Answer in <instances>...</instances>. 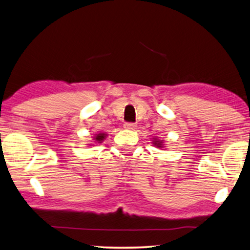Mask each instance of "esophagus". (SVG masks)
<instances>
[{
    "label": "esophagus",
    "instance_id": "obj_1",
    "mask_svg": "<svg viewBox=\"0 0 250 250\" xmlns=\"http://www.w3.org/2000/svg\"><path fill=\"white\" fill-rule=\"evenodd\" d=\"M125 128L128 130H134L135 128H137V125L131 124V122H126V124H125Z\"/></svg>",
    "mask_w": 250,
    "mask_h": 250
}]
</instances>
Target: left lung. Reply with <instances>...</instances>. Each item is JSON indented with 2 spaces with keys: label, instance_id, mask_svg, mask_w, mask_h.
I'll return each mask as SVG.
<instances>
[{
  "label": "left lung",
  "instance_id": "left-lung-1",
  "mask_svg": "<svg viewBox=\"0 0 250 250\" xmlns=\"http://www.w3.org/2000/svg\"><path fill=\"white\" fill-rule=\"evenodd\" d=\"M152 143L154 146L156 147H164V142H163V140H158L157 138H154Z\"/></svg>",
  "mask_w": 250,
  "mask_h": 250
}]
</instances>
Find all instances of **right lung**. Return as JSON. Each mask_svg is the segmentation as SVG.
Masks as SVG:
<instances>
[{
    "mask_svg": "<svg viewBox=\"0 0 250 250\" xmlns=\"http://www.w3.org/2000/svg\"><path fill=\"white\" fill-rule=\"evenodd\" d=\"M106 137H107L106 133H98V134H95V135H94L93 140H94L95 143H102L103 141L106 139ZM92 145H93V144H90V146H92Z\"/></svg>",
    "mask_w": 250,
    "mask_h": 250,
    "instance_id": "right-lung-1",
    "label": "right lung"
}]
</instances>
